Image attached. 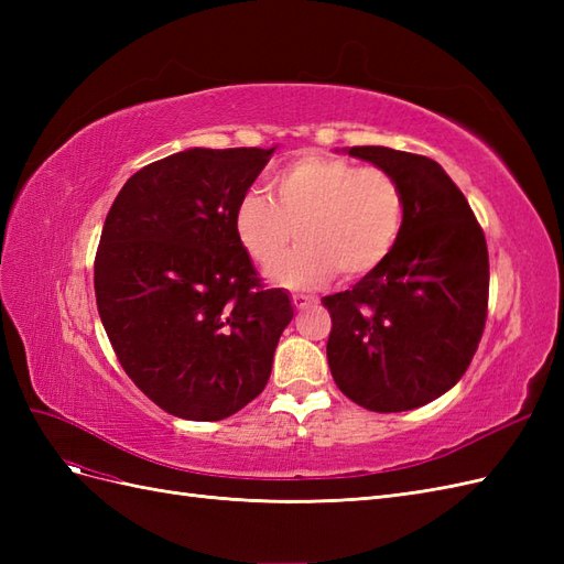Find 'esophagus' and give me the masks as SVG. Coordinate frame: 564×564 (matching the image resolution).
Returning a JSON list of instances; mask_svg holds the SVG:
<instances>
[{
    "mask_svg": "<svg viewBox=\"0 0 564 564\" xmlns=\"http://www.w3.org/2000/svg\"><path fill=\"white\" fill-rule=\"evenodd\" d=\"M315 301V296H308V294H292V303L296 311H303L305 305H311Z\"/></svg>",
    "mask_w": 564,
    "mask_h": 564,
    "instance_id": "esophagus-1",
    "label": "esophagus"
}]
</instances>
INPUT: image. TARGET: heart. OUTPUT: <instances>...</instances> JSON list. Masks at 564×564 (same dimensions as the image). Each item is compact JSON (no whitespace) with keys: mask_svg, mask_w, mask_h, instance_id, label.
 Returning <instances> with one entry per match:
<instances>
[{"mask_svg":"<svg viewBox=\"0 0 564 564\" xmlns=\"http://www.w3.org/2000/svg\"><path fill=\"white\" fill-rule=\"evenodd\" d=\"M270 199L249 191L235 204V237L268 270L294 240L296 251L272 270L284 286H315L338 270L357 280L395 249L404 224V193L379 166H355L334 155H301L268 176Z\"/></svg>","mask_w":564,"mask_h":564,"instance_id":"obj_1","label":"heart"}]
</instances>
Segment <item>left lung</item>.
<instances>
[{
    "label": "left lung",
    "mask_w": 564,
    "mask_h": 564,
    "mask_svg": "<svg viewBox=\"0 0 564 564\" xmlns=\"http://www.w3.org/2000/svg\"><path fill=\"white\" fill-rule=\"evenodd\" d=\"M386 169L404 193L395 249L352 289L324 296L332 377L369 412H406L464 377L482 338L489 296L485 232L435 160L383 145L346 148Z\"/></svg>",
    "instance_id": "8db88e82"
}]
</instances>
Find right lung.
Instances as JSON below:
<instances>
[{
    "label": "right lung",
    "instance_id": "add662e5",
    "mask_svg": "<svg viewBox=\"0 0 564 564\" xmlns=\"http://www.w3.org/2000/svg\"><path fill=\"white\" fill-rule=\"evenodd\" d=\"M275 148H187L135 172L94 265L100 322L129 379L164 412L220 421L261 395L294 305L263 289L235 204Z\"/></svg>",
    "mask_w": 564,
    "mask_h": 564
}]
</instances>
